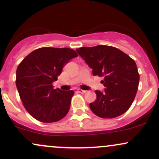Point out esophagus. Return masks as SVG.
Listing matches in <instances>:
<instances>
[{
    "label": "esophagus",
    "mask_w": 159,
    "mask_h": 159,
    "mask_svg": "<svg viewBox=\"0 0 159 159\" xmlns=\"http://www.w3.org/2000/svg\"><path fill=\"white\" fill-rule=\"evenodd\" d=\"M77 92H78V93H80L83 94V93H86V91H85V90L81 89H77Z\"/></svg>",
    "instance_id": "34e87169"
}]
</instances>
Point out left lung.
Listing matches in <instances>:
<instances>
[{"label": "left lung", "instance_id": "obj_1", "mask_svg": "<svg viewBox=\"0 0 159 159\" xmlns=\"http://www.w3.org/2000/svg\"><path fill=\"white\" fill-rule=\"evenodd\" d=\"M76 52L94 76H103V92L96 90V99L89 104L94 114L114 118L129 108L138 89L139 75L135 61L118 48L107 45L83 47Z\"/></svg>", "mask_w": 159, "mask_h": 159}]
</instances>
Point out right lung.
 I'll use <instances>...</instances> for the list:
<instances>
[{
  "label": "right lung",
  "mask_w": 159,
  "mask_h": 159,
  "mask_svg": "<svg viewBox=\"0 0 159 159\" xmlns=\"http://www.w3.org/2000/svg\"><path fill=\"white\" fill-rule=\"evenodd\" d=\"M78 54L68 48L45 47L27 55L16 69V85L25 110L41 122L52 123L69 111L73 90L54 89L52 83Z\"/></svg>",
  "instance_id": "add662e5"
}]
</instances>
